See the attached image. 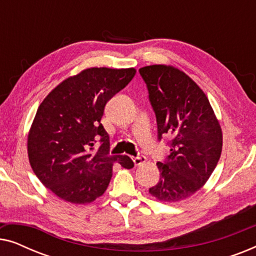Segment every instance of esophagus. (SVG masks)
Segmentation results:
<instances>
[{
  "mask_svg": "<svg viewBox=\"0 0 256 256\" xmlns=\"http://www.w3.org/2000/svg\"><path fill=\"white\" fill-rule=\"evenodd\" d=\"M132 162H134V164L136 166H141L142 163H144L146 160V158L144 156H136V157H132Z\"/></svg>",
  "mask_w": 256,
  "mask_h": 256,
  "instance_id": "obj_1",
  "label": "esophagus"
}]
</instances>
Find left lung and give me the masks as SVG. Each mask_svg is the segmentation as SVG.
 Listing matches in <instances>:
<instances>
[{"label":"left lung","instance_id":"left-lung-1","mask_svg":"<svg viewBox=\"0 0 256 256\" xmlns=\"http://www.w3.org/2000/svg\"><path fill=\"white\" fill-rule=\"evenodd\" d=\"M156 115L157 138H168L170 154L157 162L160 180L149 188L160 202H174L196 194L222 155V134L205 93L184 72L166 65L138 70Z\"/></svg>","mask_w":256,"mask_h":256}]
</instances>
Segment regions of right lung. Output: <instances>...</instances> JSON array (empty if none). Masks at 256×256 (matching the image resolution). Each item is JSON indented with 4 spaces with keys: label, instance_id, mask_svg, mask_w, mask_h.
<instances>
[{
    "label": "right lung",
    "instance_id": "obj_1",
    "mask_svg": "<svg viewBox=\"0 0 256 256\" xmlns=\"http://www.w3.org/2000/svg\"><path fill=\"white\" fill-rule=\"evenodd\" d=\"M135 68H92L66 79L38 107L28 136L30 166L59 198L87 204L104 194L113 163L132 169L128 156H110L101 124L104 106L135 76Z\"/></svg>",
    "mask_w": 256,
    "mask_h": 256
}]
</instances>
